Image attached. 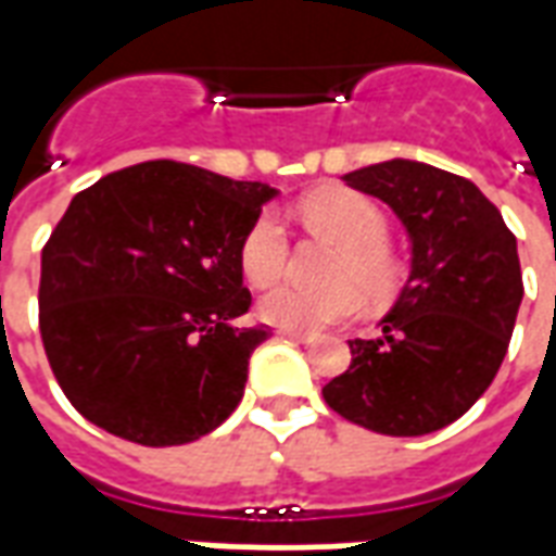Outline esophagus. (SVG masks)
<instances>
[{"label": "esophagus", "instance_id": "34e87169", "mask_svg": "<svg viewBox=\"0 0 556 556\" xmlns=\"http://www.w3.org/2000/svg\"><path fill=\"white\" fill-rule=\"evenodd\" d=\"M279 337L294 339V342H315V333H301V330H279Z\"/></svg>", "mask_w": 556, "mask_h": 556}]
</instances>
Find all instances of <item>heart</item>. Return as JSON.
I'll list each match as a JSON object with an SVG mask.
<instances>
[{
    "label": "heart",
    "mask_w": 556,
    "mask_h": 556,
    "mask_svg": "<svg viewBox=\"0 0 556 556\" xmlns=\"http://www.w3.org/2000/svg\"><path fill=\"white\" fill-rule=\"evenodd\" d=\"M303 217L313 229L325 231L342 243V255L333 267V289H301L279 286L258 301V315L279 330L315 333L321 327L339 325L361 309V291L381 301L396 289L399 265L387 250V217L372 199L354 190H321L303 202ZM241 274L250 286H270L282 277L289 262V235L274 211H265L250 223L238 250Z\"/></svg>",
    "instance_id": "obj_1"
}]
</instances>
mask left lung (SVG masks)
<instances>
[{"label":"left lung","instance_id":"8db88e82","mask_svg":"<svg viewBox=\"0 0 556 556\" xmlns=\"http://www.w3.org/2000/svg\"><path fill=\"white\" fill-rule=\"evenodd\" d=\"M345 181L396 211L410 277L372 339L321 390L354 426L417 438L458 419L501 369L525 298L518 243L473 181L417 160H387Z\"/></svg>","mask_w":556,"mask_h":556}]
</instances>
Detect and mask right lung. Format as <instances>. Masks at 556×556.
Listing matches in <instances>:
<instances>
[{
    "label": "right lung",
    "mask_w": 556,
    "mask_h": 556,
    "mask_svg": "<svg viewBox=\"0 0 556 556\" xmlns=\"http://www.w3.org/2000/svg\"><path fill=\"white\" fill-rule=\"evenodd\" d=\"M277 195L175 160L110 172L71 199L41 253L47 361L83 417L142 446H181L238 408L267 327L238 250Z\"/></svg>",
    "instance_id": "add662e5"
}]
</instances>
